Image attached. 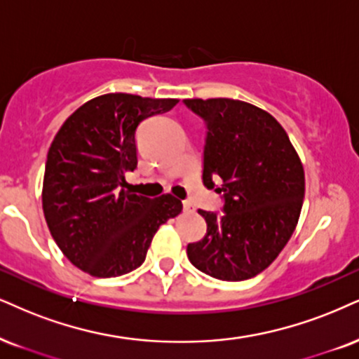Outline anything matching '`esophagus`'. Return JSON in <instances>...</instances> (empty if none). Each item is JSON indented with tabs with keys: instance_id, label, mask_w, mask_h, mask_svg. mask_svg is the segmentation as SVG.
<instances>
[{
	"instance_id": "obj_1",
	"label": "esophagus",
	"mask_w": 359,
	"mask_h": 359,
	"mask_svg": "<svg viewBox=\"0 0 359 359\" xmlns=\"http://www.w3.org/2000/svg\"><path fill=\"white\" fill-rule=\"evenodd\" d=\"M183 210L187 211V213H193L194 206L191 205V201H183Z\"/></svg>"
}]
</instances>
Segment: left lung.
<instances>
[{
	"label": "left lung",
	"mask_w": 359,
	"mask_h": 359,
	"mask_svg": "<svg viewBox=\"0 0 359 359\" xmlns=\"http://www.w3.org/2000/svg\"><path fill=\"white\" fill-rule=\"evenodd\" d=\"M205 121L203 183L223 193V215L203 211L206 234L189 243L194 268L223 281L259 274L290 241L304 198V171L280 123L229 98L184 100Z\"/></svg>",
	"instance_id": "1"
}]
</instances>
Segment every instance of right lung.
Instances as JSON below:
<instances>
[{
  "mask_svg": "<svg viewBox=\"0 0 359 359\" xmlns=\"http://www.w3.org/2000/svg\"><path fill=\"white\" fill-rule=\"evenodd\" d=\"M176 103L109 93L79 106L53 140L44 218L66 258L91 276H121L141 266L158 228L183 210L171 194L151 200L125 189V175L138 166L140 123Z\"/></svg>",
  "mask_w": 359,
  "mask_h": 359,
  "instance_id": "right-lung-1",
  "label": "right lung"
}]
</instances>
